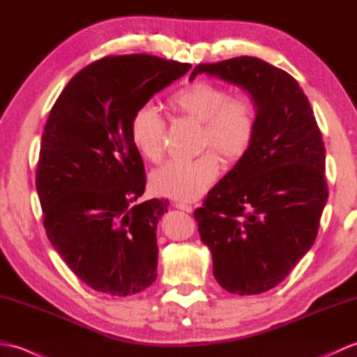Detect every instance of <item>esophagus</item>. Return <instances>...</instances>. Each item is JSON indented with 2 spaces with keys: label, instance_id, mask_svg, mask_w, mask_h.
<instances>
[{
  "label": "esophagus",
  "instance_id": "1",
  "mask_svg": "<svg viewBox=\"0 0 357 357\" xmlns=\"http://www.w3.org/2000/svg\"><path fill=\"white\" fill-rule=\"evenodd\" d=\"M176 208L187 211V213H192L193 211V207L190 206V204H185V202H176Z\"/></svg>",
  "mask_w": 357,
  "mask_h": 357
}]
</instances>
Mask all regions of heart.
Listing matches in <instances>:
<instances>
[{
    "instance_id": "obj_1",
    "label": "heart",
    "mask_w": 357,
    "mask_h": 357,
    "mask_svg": "<svg viewBox=\"0 0 357 357\" xmlns=\"http://www.w3.org/2000/svg\"><path fill=\"white\" fill-rule=\"evenodd\" d=\"M170 109L202 124L201 149L213 147L227 161L245 156L256 135V105L247 93L230 95L222 86L193 81L169 100ZM130 141L147 161H161L165 151L167 126L156 107L144 104L130 119ZM221 172V161L206 151L190 161H170L151 173L150 185L156 195L178 201H193L207 192Z\"/></svg>"
}]
</instances>
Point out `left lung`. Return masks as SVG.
Here are the masks:
<instances>
[{
	"mask_svg": "<svg viewBox=\"0 0 357 357\" xmlns=\"http://www.w3.org/2000/svg\"><path fill=\"white\" fill-rule=\"evenodd\" d=\"M244 89L256 105L252 147L195 210L213 275L247 296L276 287L317 236L328 199L325 147L312 105L291 75L255 56L196 66Z\"/></svg>",
	"mask_w": 357,
	"mask_h": 357,
	"instance_id": "left-lung-1",
	"label": "left lung"
}]
</instances>
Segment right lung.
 Segmentation results:
<instances>
[{
  "instance_id": "add662e5",
  "label": "right lung",
  "mask_w": 357,
  "mask_h": 357,
  "mask_svg": "<svg viewBox=\"0 0 357 357\" xmlns=\"http://www.w3.org/2000/svg\"><path fill=\"white\" fill-rule=\"evenodd\" d=\"M190 67L144 53L105 56L75 75L50 110L36 169L44 229L96 291L132 296L158 276L156 225L170 202L135 206L146 170L130 119Z\"/></svg>"
}]
</instances>
